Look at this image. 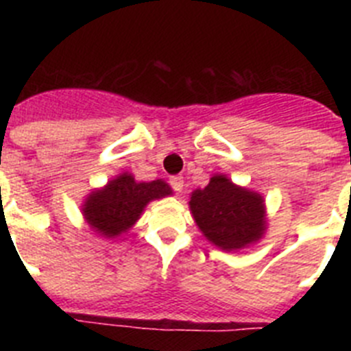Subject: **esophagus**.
<instances>
[{
  "label": "esophagus",
  "mask_w": 351,
  "mask_h": 351,
  "mask_svg": "<svg viewBox=\"0 0 351 351\" xmlns=\"http://www.w3.org/2000/svg\"><path fill=\"white\" fill-rule=\"evenodd\" d=\"M170 186H172L176 193H181L182 186H184V181H182L181 176H172V178H170Z\"/></svg>",
  "instance_id": "obj_1"
}]
</instances>
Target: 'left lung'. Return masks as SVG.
I'll use <instances>...</instances> for the list:
<instances>
[{
	"instance_id": "1",
	"label": "left lung",
	"mask_w": 351,
	"mask_h": 351,
	"mask_svg": "<svg viewBox=\"0 0 351 351\" xmlns=\"http://www.w3.org/2000/svg\"><path fill=\"white\" fill-rule=\"evenodd\" d=\"M190 210L207 241L223 251L255 244L267 228L262 195L234 184L221 173L191 193Z\"/></svg>"
}]
</instances>
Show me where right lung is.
Instances as JSON below:
<instances>
[{
  "instance_id": "right-lung-1",
  "label": "right lung",
  "mask_w": 351,
  "mask_h": 351,
  "mask_svg": "<svg viewBox=\"0 0 351 351\" xmlns=\"http://www.w3.org/2000/svg\"><path fill=\"white\" fill-rule=\"evenodd\" d=\"M167 195H172V190L165 181L137 182L132 173L125 172L101 190L91 191L82 204V214L96 234L114 239L135 225L151 200Z\"/></svg>"
}]
</instances>
